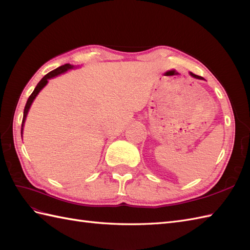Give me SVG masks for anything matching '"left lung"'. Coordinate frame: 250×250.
<instances>
[{"instance_id": "obj_1", "label": "left lung", "mask_w": 250, "mask_h": 250, "mask_svg": "<svg viewBox=\"0 0 250 250\" xmlns=\"http://www.w3.org/2000/svg\"><path fill=\"white\" fill-rule=\"evenodd\" d=\"M191 74V76H193L194 78H197V79H203L201 76H198V75H195V74H193V73H190Z\"/></svg>"}]
</instances>
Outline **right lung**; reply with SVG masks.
I'll return each mask as SVG.
<instances>
[{
	"mask_svg": "<svg viewBox=\"0 0 250 250\" xmlns=\"http://www.w3.org/2000/svg\"><path fill=\"white\" fill-rule=\"evenodd\" d=\"M72 67H73V65H71L70 63L63 64V65H62V66L57 67V69L51 71L50 73H48V74L46 75V76H44V77L39 82V84L36 85V87H35L34 90H33V93H32L31 95H30V97L28 98V101H27V103H26V106H25V109H24V117H22V121H21V134H22V128H24V123H25V120H26V117H27V113H28V111H29L30 106H31V104H32L33 100L35 99V97L37 96V94H39V93L41 92V89H42L44 85L47 84L48 80H49L50 78L54 77V76H57V75L62 74V73H63V72L67 71V70H70V69H72Z\"/></svg>",
	"mask_w": 250,
	"mask_h": 250,
	"instance_id": "1",
	"label": "right lung"
}]
</instances>
